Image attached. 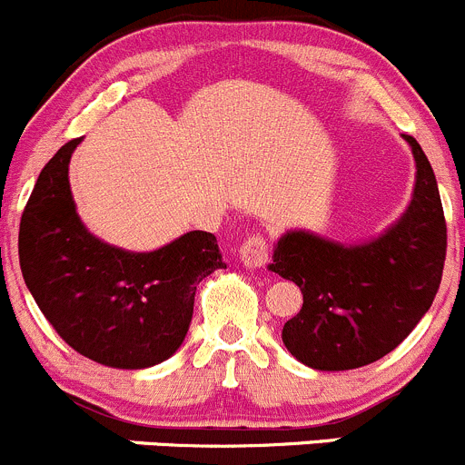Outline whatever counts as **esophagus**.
I'll return each instance as SVG.
<instances>
[{"label": "esophagus", "instance_id": "1", "mask_svg": "<svg viewBox=\"0 0 465 465\" xmlns=\"http://www.w3.org/2000/svg\"><path fill=\"white\" fill-rule=\"evenodd\" d=\"M240 260L246 269H260L269 260V244L262 235L246 237L240 246Z\"/></svg>", "mask_w": 465, "mask_h": 465}]
</instances>
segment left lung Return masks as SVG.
<instances>
[{"instance_id": "1", "label": "left lung", "mask_w": 465, "mask_h": 465, "mask_svg": "<svg viewBox=\"0 0 465 465\" xmlns=\"http://www.w3.org/2000/svg\"><path fill=\"white\" fill-rule=\"evenodd\" d=\"M404 136L415 184L400 219L365 242L287 230L273 244L269 272L302 287L303 306L282 326L299 362L342 372L391 353L431 308L443 276L448 228L439 184L418 141Z\"/></svg>"}]
</instances>
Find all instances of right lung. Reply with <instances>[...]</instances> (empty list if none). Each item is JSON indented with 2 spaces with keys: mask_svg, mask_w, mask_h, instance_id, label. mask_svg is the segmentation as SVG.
Here are the masks:
<instances>
[{
  "mask_svg": "<svg viewBox=\"0 0 465 465\" xmlns=\"http://www.w3.org/2000/svg\"><path fill=\"white\" fill-rule=\"evenodd\" d=\"M79 143L61 145L31 192L17 237L22 276L74 351L107 368H153L184 342L198 282L225 269L223 255L205 230L139 253L93 235L68 180Z\"/></svg>",
  "mask_w": 465,
  "mask_h": 465,
  "instance_id": "obj_1",
  "label": "right lung"
}]
</instances>
